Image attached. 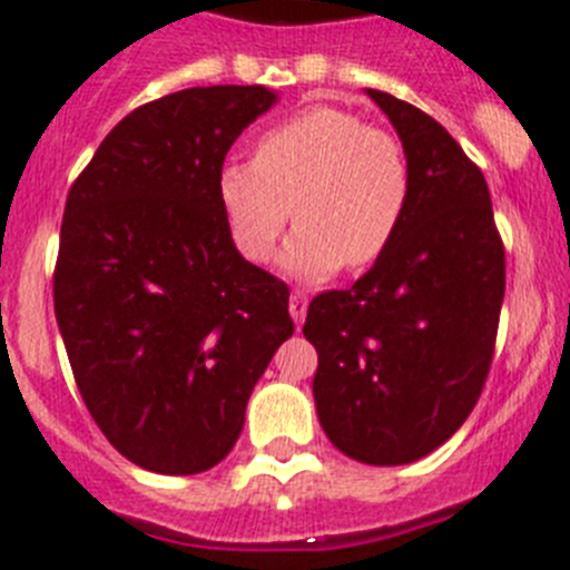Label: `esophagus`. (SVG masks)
<instances>
[{
    "instance_id": "1",
    "label": "esophagus",
    "mask_w": 570,
    "mask_h": 570,
    "mask_svg": "<svg viewBox=\"0 0 570 570\" xmlns=\"http://www.w3.org/2000/svg\"><path fill=\"white\" fill-rule=\"evenodd\" d=\"M306 304H309V295H306L304 289H292V295H289V315H292V321H295V324H304V318H306Z\"/></svg>"
}]
</instances>
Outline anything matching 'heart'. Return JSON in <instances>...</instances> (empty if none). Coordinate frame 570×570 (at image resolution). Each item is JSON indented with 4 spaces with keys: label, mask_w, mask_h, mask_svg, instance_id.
I'll list each match as a JSON object with an SVG mask.
<instances>
[{
    "label": "heart",
    "mask_w": 570,
    "mask_h": 570,
    "mask_svg": "<svg viewBox=\"0 0 570 570\" xmlns=\"http://www.w3.org/2000/svg\"><path fill=\"white\" fill-rule=\"evenodd\" d=\"M217 200L240 255L269 261L289 217L298 229L281 252L292 278L324 281L361 272L393 249L410 206L402 142L358 114L309 106L269 126L255 160L217 171Z\"/></svg>",
    "instance_id": "b5f03b06"
}]
</instances>
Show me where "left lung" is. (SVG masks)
I'll return each instance as SVG.
<instances>
[{
	"label": "left lung",
	"instance_id": "obj_1",
	"mask_svg": "<svg viewBox=\"0 0 570 570\" xmlns=\"http://www.w3.org/2000/svg\"><path fill=\"white\" fill-rule=\"evenodd\" d=\"M410 166L393 249L350 289L315 295L313 395L330 442L364 464H410L476 407L504 298V249L476 163L430 114L367 88Z\"/></svg>",
	"mask_w": 570,
	"mask_h": 570
}]
</instances>
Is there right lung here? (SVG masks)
<instances>
[{"mask_svg":"<svg viewBox=\"0 0 570 570\" xmlns=\"http://www.w3.org/2000/svg\"><path fill=\"white\" fill-rule=\"evenodd\" d=\"M278 94L186 88L135 108L68 191L53 309L88 413L128 462L215 468L246 402L295 333L284 281L226 226L217 171Z\"/></svg>","mask_w":570,"mask_h":570,"instance_id":"obj_1","label":"right lung"}]
</instances>
